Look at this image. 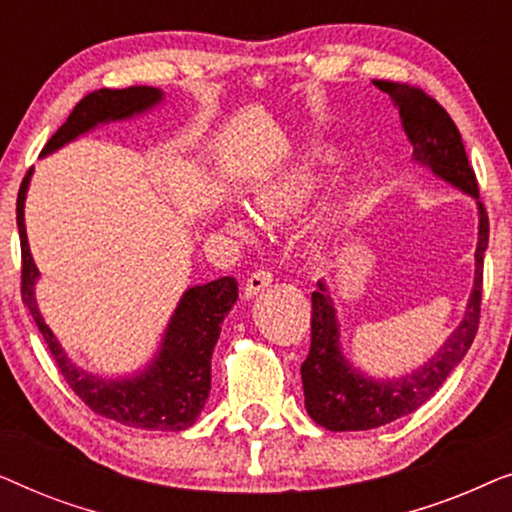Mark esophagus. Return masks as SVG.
<instances>
[{
    "mask_svg": "<svg viewBox=\"0 0 512 512\" xmlns=\"http://www.w3.org/2000/svg\"><path fill=\"white\" fill-rule=\"evenodd\" d=\"M270 284H272V272L256 270L254 275L247 279V284H244V298L251 300L254 296H258V293H261V291L268 289Z\"/></svg>",
    "mask_w": 512,
    "mask_h": 512,
    "instance_id": "1",
    "label": "esophagus"
}]
</instances>
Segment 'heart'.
<instances>
[{
  "label": "heart",
  "mask_w": 512,
  "mask_h": 512,
  "mask_svg": "<svg viewBox=\"0 0 512 512\" xmlns=\"http://www.w3.org/2000/svg\"><path fill=\"white\" fill-rule=\"evenodd\" d=\"M328 163H333V153L319 149L307 153L300 163L289 167L286 172H279L277 177L263 181L254 195V205L258 212L268 216V219H289V216L298 214L312 195L319 172ZM221 223L230 235L240 237V240H249L256 230L247 209L237 205L221 209Z\"/></svg>",
  "instance_id": "heart-1"
}]
</instances>
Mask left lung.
I'll return each instance as SVG.
<instances>
[{"instance_id":"8db88e82","label":"left lung","mask_w":512,"mask_h":512,"mask_svg":"<svg viewBox=\"0 0 512 512\" xmlns=\"http://www.w3.org/2000/svg\"><path fill=\"white\" fill-rule=\"evenodd\" d=\"M398 109L405 137L412 146V163L429 170L436 179L471 195L478 207V244H475L473 289L468 296L464 319L447 335V340L422 366L398 377H373L356 368L342 349L340 319L328 291L326 279H319L312 293V347L300 375H303L305 410L314 422L331 431H368L396 422L419 405H424L459 366L478 333L482 263L489 242V221L478 200V181L468 165L464 142L450 114L419 88L403 83L375 81Z\"/></svg>"}]
</instances>
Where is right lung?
Listing matches in <instances>:
<instances>
[{"instance_id": "right-lung-1", "label": "right lung", "mask_w": 512, "mask_h": 512, "mask_svg": "<svg viewBox=\"0 0 512 512\" xmlns=\"http://www.w3.org/2000/svg\"><path fill=\"white\" fill-rule=\"evenodd\" d=\"M163 102V90L149 86L95 90L76 104L67 123L48 139L41 156H51L100 125L125 123L149 114L163 107ZM32 172H27L20 184L16 202L23 251V303L44 335L62 377L90 410L118 424L146 431H184L193 426L212 389V352L221 335L223 319L237 300V282L233 277H221L209 284L188 286L160 335L156 354L135 373L118 377L90 373L69 359L39 310L37 282L41 272L32 258L25 228V200Z\"/></svg>"}]
</instances>
